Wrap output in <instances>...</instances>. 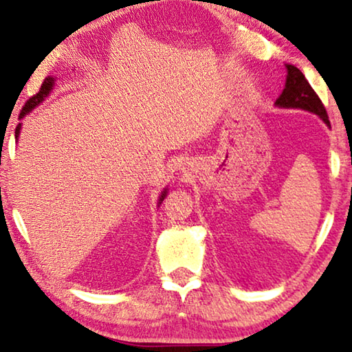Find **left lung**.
Returning a JSON list of instances; mask_svg holds the SVG:
<instances>
[{
	"label": "left lung",
	"mask_w": 352,
	"mask_h": 352,
	"mask_svg": "<svg viewBox=\"0 0 352 352\" xmlns=\"http://www.w3.org/2000/svg\"><path fill=\"white\" fill-rule=\"evenodd\" d=\"M287 67V79L285 87L279 98L276 100V105L279 108H300V110L314 113L322 120L327 126H330L329 116H327L325 107L320 102L318 94L306 81L303 73L294 65Z\"/></svg>",
	"instance_id": "obj_1"
}]
</instances>
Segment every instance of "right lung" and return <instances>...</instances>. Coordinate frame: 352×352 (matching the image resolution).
I'll list each match as a JSON object with an SVG mask.
<instances>
[{"instance_id": "right-lung-1", "label": "right lung", "mask_w": 352, "mask_h": 352, "mask_svg": "<svg viewBox=\"0 0 352 352\" xmlns=\"http://www.w3.org/2000/svg\"><path fill=\"white\" fill-rule=\"evenodd\" d=\"M54 84H56V79H54V78L47 76L46 79H44V82L41 84V87H39V92H38V94H34L33 97H30L28 100H27L25 105H23L22 111H21V118H23L25 115H28V113L32 111L34 107H38L39 103H41V102L44 100V98H46V97L49 96V92L52 91ZM21 129H22V124H21V122H19V124H17V129H16V140L19 138V133H21ZM166 195H167V190H164V191L161 192V196H160V204H161L162 201H164Z\"/></svg>"}]
</instances>
